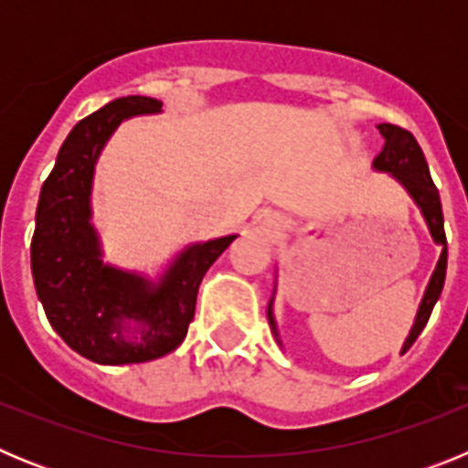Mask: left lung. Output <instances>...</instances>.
Returning a JSON list of instances; mask_svg holds the SVG:
<instances>
[{
  "mask_svg": "<svg viewBox=\"0 0 468 468\" xmlns=\"http://www.w3.org/2000/svg\"><path fill=\"white\" fill-rule=\"evenodd\" d=\"M379 133L384 138V147L373 161L375 171H384L391 173V176L408 189V194L412 197L417 206H420L421 215H424V220H427L429 231H431L433 241L438 246L443 248L441 250V258H438L436 270H433L431 281L427 285V292L421 297V304L417 309V318L415 324H412L410 335H408V340L403 345V354L415 345V340L420 337V333L427 325L429 316L433 312V304L441 297V291H443L445 283V270H448V239H445V229H443V206H441V197H438V189L431 180V173H429L427 159H424V152L417 144L415 135L410 131H405V128L394 126V123H379ZM267 318H270L271 325V335L276 337V342L281 345L279 340V330H276V321H274V312H271V302L270 307H267Z\"/></svg>",
  "mask_w": 468,
  "mask_h": 468,
  "instance_id": "obj_1",
  "label": "left lung"
}]
</instances>
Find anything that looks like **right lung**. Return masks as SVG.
Returning a JSON list of instances; mask_svg holds the SVG:
<instances>
[{
  "mask_svg": "<svg viewBox=\"0 0 468 468\" xmlns=\"http://www.w3.org/2000/svg\"><path fill=\"white\" fill-rule=\"evenodd\" d=\"M156 112L161 102L154 98L128 95L81 119L37 204L30 248L37 297L65 345L101 366L154 361L183 345L201 279L237 239L229 234L185 248L159 283L101 260V239L90 225L95 161L123 119Z\"/></svg>",
  "mask_w": 468,
  "mask_h": 468,
  "instance_id": "right-lung-1",
  "label": "right lung"
}]
</instances>
